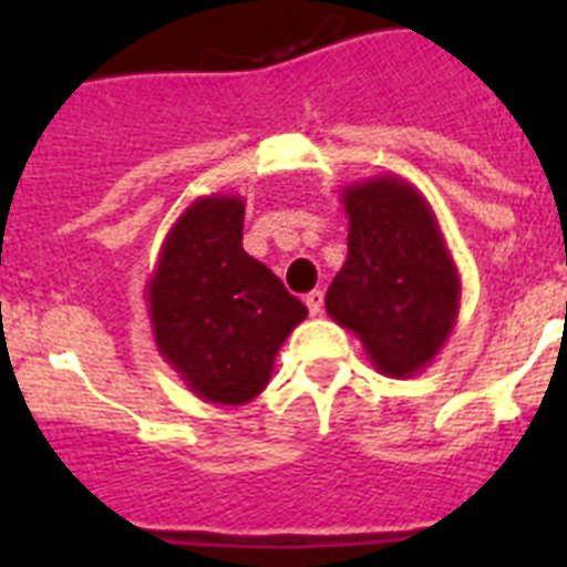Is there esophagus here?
Listing matches in <instances>:
<instances>
[{"label":"esophagus","mask_w":567,"mask_h":567,"mask_svg":"<svg viewBox=\"0 0 567 567\" xmlns=\"http://www.w3.org/2000/svg\"><path fill=\"white\" fill-rule=\"evenodd\" d=\"M306 306H309L311 315L318 318L320 311H323V291H318V288H315L311 293H306Z\"/></svg>","instance_id":"esophagus-1"}]
</instances>
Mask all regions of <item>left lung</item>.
I'll use <instances>...</instances> for the list:
<instances>
[{
	"instance_id": "1",
	"label": "left lung",
	"mask_w": 567,
	"mask_h": 567,
	"mask_svg": "<svg viewBox=\"0 0 567 567\" xmlns=\"http://www.w3.org/2000/svg\"><path fill=\"white\" fill-rule=\"evenodd\" d=\"M347 261L327 311L362 341L379 373L409 379L430 368L453 336L462 300L456 261L432 205L412 182L373 176L341 190Z\"/></svg>"
}]
</instances>
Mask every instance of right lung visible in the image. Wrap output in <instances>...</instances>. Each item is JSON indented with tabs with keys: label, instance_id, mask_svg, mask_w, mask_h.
<instances>
[{
	"label": "right lung",
	"instance_id": "add662e5",
	"mask_svg": "<svg viewBox=\"0 0 567 567\" xmlns=\"http://www.w3.org/2000/svg\"><path fill=\"white\" fill-rule=\"evenodd\" d=\"M240 238L244 199L199 196L173 223L146 279L158 353L199 400L217 405L256 400L279 347L309 315Z\"/></svg>",
	"mask_w": 567,
	"mask_h": 567
}]
</instances>
